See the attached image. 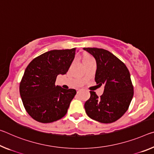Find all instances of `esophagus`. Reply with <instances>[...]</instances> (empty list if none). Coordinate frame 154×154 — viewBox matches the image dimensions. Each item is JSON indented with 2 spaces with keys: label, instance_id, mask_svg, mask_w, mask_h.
I'll use <instances>...</instances> for the list:
<instances>
[{
  "label": "esophagus",
  "instance_id": "34e87169",
  "mask_svg": "<svg viewBox=\"0 0 154 154\" xmlns=\"http://www.w3.org/2000/svg\"><path fill=\"white\" fill-rule=\"evenodd\" d=\"M81 90H82V89H77V93H79V92L81 91Z\"/></svg>",
  "mask_w": 154,
  "mask_h": 154
}]
</instances>
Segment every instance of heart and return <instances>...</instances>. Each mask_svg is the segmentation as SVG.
I'll return each instance as SVG.
<instances>
[{
  "instance_id": "1",
  "label": "heart",
  "mask_w": 154,
  "mask_h": 154,
  "mask_svg": "<svg viewBox=\"0 0 154 154\" xmlns=\"http://www.w3.org/2000/svg\"><path fill=\"white\" fill-rule=\"evenodd\" d=\"M90 57H90L89 55H85L84 59H86V58H90Z\"/></svg>"
}]
</instances>
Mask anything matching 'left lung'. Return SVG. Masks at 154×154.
I'll list each match as a JSON object with an SVG mask.
<instances>
[{
    "mask_svg": "<svg viewBox=\"0 0 154 154\" xmlns=\"http://www.w3.org/2000/svg\"><path fill=\"white\" fill-rule=\"evenodd\" d=\"M95 58V82L104 85L103 94L99 97L90 91L84 104L87 115L102 123H111L125 113L134 95L130 72L123 62L109 51L98 48H84Z\"/></svg>",
    "mask_w": 154,
    "mask_h": 154,
    "instance_id": "left-lung-1",
    "label": "left lung"
}]
</instances>
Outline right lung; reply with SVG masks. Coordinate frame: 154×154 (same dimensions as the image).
<instances>
[{"mask_svg":"<svg viewBox=\"0 0 154 154\" xmlns=\"http://www.w3.org/2000/svg\"><path fill=\"white\" fill-rule=\"evenodd\" d=\"M76 48L52 50L35 57L26 68L20 84L24 108L34 120L52 123L64 117L77 92L55 86L58 75L67 72Z\"/></svg>","mask_w":154,"mask_h":154,"instance_id":"add662e5","label":"right lung"}]
</instances>
